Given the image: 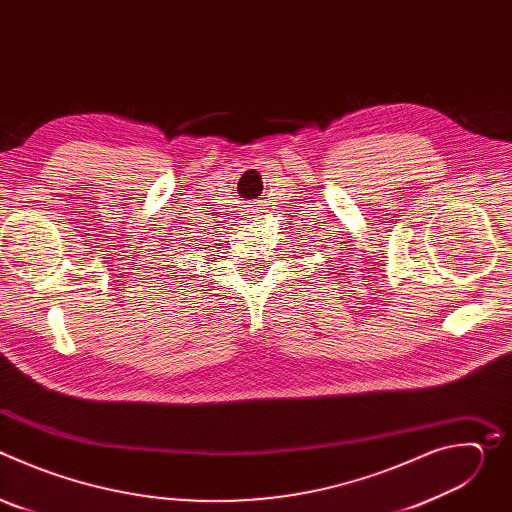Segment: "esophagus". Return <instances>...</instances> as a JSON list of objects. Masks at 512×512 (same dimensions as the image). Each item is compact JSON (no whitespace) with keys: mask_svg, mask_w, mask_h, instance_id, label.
I'll return each mask as SVG.
<instances>
[{"mask_svg":"<svg viewBox=\"0 0 512 512\" xmlns=\"http://www.w3.org/2000/svg\"><path fill=\"white\" fill-rule=\"evenodd\" d=\"M249 212H251L253 216H259V208H257V206H255V208H249Z\"/></svg>","mask_w":512,"mask_h":512,"instance_id":"esophagus-1","label":"esophagus"}]
</instances>
